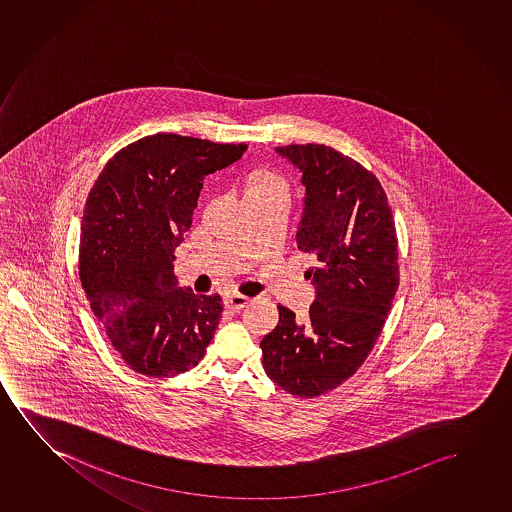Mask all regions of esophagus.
I'll return each instance as SVG.
<instances>
[{
    "label": "esophagus",
    "mask_w": 512,
    "mask_h": 512,
    "mask_svg": "<svg viewBox=\"0 0 512 512\" xmlns=\"http://www.w3.org/2000/svg\"><path fill=\"white\" fill-rule=\"evenodd\" d=\"M248 302H250V299L246 295L231 294L225 299V306L232 309V311H239V309L245 308Z\"/></svg>",
    "instance_id": "34e87169"
}]
</instances>
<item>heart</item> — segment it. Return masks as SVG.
<instances>
[{"mask_svg": "<svg viewBox=\"0 0 512 512\" xmlns=\"http://www.w3.org/2000/svg\"><path fill=\"white\" fill-rule=\"evenodd\" d=\"M273 192H288V182L283 176L274 173V171H267V169L255 171L250 176L248 185H246V196L273 194Z\"/></svg>", "mask_w": 512, "mask_h": 512, "instance_id": "heart-1", "label": "heart"}]
</instances>
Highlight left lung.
I'll return each mask as SVG.
<instances>
[{
	"label": "left lung",
	"instance_id": "left-lung-1",
	"mask_svg": "<svg viewBox=\"0 0 512 512\" xmlns=\"http://www.w3.org/2000/svg\"><path fill=\"white\" fill-rule=\"evenodd\" d=\"M276 152L306 187L297 245L316 259L306 273L316 299L306 322L278 306L262 364L281 390L313 399L351 378L378 341L399 288V241L385 190L360 162L316 143Z\"/></svg>",
	"mask_w": 512,
	"mask_h": 512
}]
</instances>
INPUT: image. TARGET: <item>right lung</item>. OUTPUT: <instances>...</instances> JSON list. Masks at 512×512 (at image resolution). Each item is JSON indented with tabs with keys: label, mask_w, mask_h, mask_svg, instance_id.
<instances>
[{
	"label": "right lung",
	"mask_w": 512,
	"mask_h": 512,
	"mask_svg": "<svg viewBox=\"0 0 512 512\" xmlns=\"http://www.w3.org/2000/svg\"><path fill=\"white\" fill-rule=\"evenodd\" d=\"M245 143L159 133L119 150L85 203L78 269L92 313L133 371L168 378L196 367L224 313L220 295L176 285L175 248L206 176Z\"/></svg>",
	"instance_id": "right-lung-1"
}]
</instances>
